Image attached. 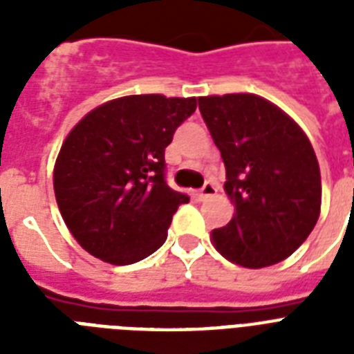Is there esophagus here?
<instances>
[{
    "label": "esophagus",
    "mask_w": 354,
    "mask_h": 354,
    "mask_svg": "<svg viewBox=\"0 0 354 354\" xmlns=\"http://www.w3.org/2000/svg\"><path fill=\"white\" fill-rule=\"evenodd\" d=\"M215 193H216L215 185H213L211 182H205L204 187L200 189V191H196V193H194V196H196V200H200V202H202V200L209 198V196H213Z\"/></svg>",
    "instance_id": "34e87169"
}]
</instances>
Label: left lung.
Wrapping results in <instances>:
<instances>
[{
  "label": "left lung",
  "mask_w": 354,
  "mask_h": 354,
  "mask_svg": "<svg viewBox=\"0 0 354 354\" xmlns=\"http://www.w3.org/2000/svg\"><path fill=\"white\" fill-rule=\"evenodd\" d=\"M226 167L235 215L213 230L216 250L244 268H264L296 252L316 226L322 176L314 149L283 110L252 93L198 99Z\"/></svg>",
  "instance_id": "8db88e82"
}]
</instances>
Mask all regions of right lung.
Wrapping results in <instances>:
<instances>
[{"label":"right lung","mask_w":354,"mask_h":354,"mask_svg":"<svg viewBox=\"0 0 354 354\" xmlns=\"http://www.w3.org/2000/svg\"><path fill=\"white\" fill-rule=\"evenodd\" d=\"M196 99L128 95L91 110L69 132L55 163L58 209L93 257L132 264L165 242L189 196L167 185L165 149Z\"/></svg>","instance_id":"right-lung-1"}]
</instances>
